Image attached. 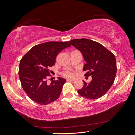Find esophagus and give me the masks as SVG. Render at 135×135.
<instances>
[{"instance_id":"obj_1","label":"esophagus","mask_w":135,"mask_h":135,"mask_svg":"<svg viewBox=\"0 0 135 135\" xmlns=\"http://www.w3.org/2000/svg\"><path fill=\"white\" fill-rule=\"evenodd\" d=\"M67 81L68 82H74V80H73V79H67Z\"/></svg>"}]
</instances>
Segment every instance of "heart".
Returning <instances> with one entry per match:
<instances>
[{
  "label": "heart",
  "mask_w": 135,
  "mask_h": 135,
  "mask_svg": "<svg viewBox=\"0 0 135 135\" xmlns=\"http://www.w3.org/2000/svg\"><path fill=\"white\" fill-rule=\"evenodd\" d=\"M63 75L68 77V78H73L74 77V74L73 73H71L70 71H66L65 72L63 73Z\"/></svg>",
  "instance_id": "b5f03b06"
}]
</instances>
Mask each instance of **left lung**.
Listing matches in <instances>:
<instances>
[{"instance_id": "left-lung-1", "label": "left lung", "mask_w": 135, "mask_h": 135, "mask_svg": "<svg viewBox=\"0 0 135 135\" xmlns=\"http://www.w3.org/2000/svg\"><path fill=\"white\" fill-rule=\"evenodd\" d=\"M84 56L86 63L83 71L85 76H91L89 83L84 82V86L78 90L81 96L97 99L107 92L113 85L117 73L115 56L99 43L88 39H75L69 41Z\"/></svg>"}]
</instances>
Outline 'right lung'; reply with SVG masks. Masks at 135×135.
Masks as SVG:
<instances>
[{"instance_id": "1", "label": "right lung", "mask_w": 135, "mask_h": 135, "mask_svg": "<svg viewBox=\"0 0 135 135\" xmlns=\"http://www.w3.org/2000/svg\"><path fill=\"white\" fill-rule=\"evenodd\" d=\"M71 46L67 42H45L32 47L20 60L18 75L21 86L34 102L47 105L59 97L66 80L59 77L47 84V79L57 54Z\"/></svg>"}]
</instances>
